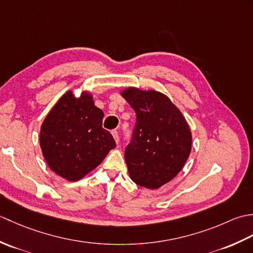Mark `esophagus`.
Instances as JSON below:
<instances>
[{
	"instance_id": "34e87169",
	"label": "esophagus",
	"mask_w": 253,
	"mask_h": 253,
	"mask_svg": "<svg viewBox=\"0 0 253 253\" xmlns=\"http://www.w3.org/2000/svg\"><path fill=\"white\" fill-rule=\"evenodd\" d=\"M112 135H113V137H114L116 143L120 142V137H118V132H117V130H112Z\"/></svg>"
}]
</instances>
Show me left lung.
<instances>
[{"mask_svg":"<svg viewBox=\"0 0 253 253\" xmlns=\"http://www.w3.org/2000/svg\"><path fill=\"white\" fill-rule=\"evenodd\" d=\"M123 98L137 121L125 161L130 178L148 189H158L184 168L191 151V131L169 96L155 90L127 88Z\"/></svg>","mask_w":253,"mask_h":253,"instance_id":"8db88e82","label":"left lung"}]
</instances>
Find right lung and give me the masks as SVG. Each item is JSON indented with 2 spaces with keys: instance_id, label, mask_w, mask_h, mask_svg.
I'll return each instance as SVG.
<instances>
[{
  "instance_id": "right-lung-1",
  "label": "right lung",
  "mask_w": 253,
  "mask_h": 253,
  "mask_svg": "<svg viewBox=\"0 0 253 253\" xmlns=\"http://www.w3.org/2000/svg\"><path fill=\"white\" fill-rule=\"evenodd\" d=\"M103 116L88 91L79 98L72 91L61 96L40 130L42 154L54 173L77 181L100 165L116 147L114 138L102 127Z\"/></svg>"
}]
</instances>
